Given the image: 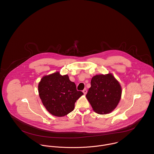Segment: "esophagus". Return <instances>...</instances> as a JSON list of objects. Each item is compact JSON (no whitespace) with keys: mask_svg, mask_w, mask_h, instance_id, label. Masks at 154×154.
I'll return each instance as SVG.
<instances>
[{"mask_svg":"<svg viewBox=\"0 0 154 154\" xmlns=\"http://www.w3.org/2000/svg\"><path fill=\"white\" fill-rule=\"evenodd\" d=\"M83 92L85 95H86L87 94V89H85L83 91Z\"/></svg>","mask_w":154,"mask_h":154,"instance_id":"obj_1","label":"esophagus"}]
</instances>
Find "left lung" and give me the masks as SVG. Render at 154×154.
<instances>
[{
  "label": "left lung",
  "instance_id": "left-lung-1",
  "mask_svg": "<svg viewBox=\"0 0 154 154\" xmlns=\"http://www.w3.org/2000/svg\"><path fill=\"white\" fill-rule=\"evenodd\" d=\"M86 95L93 110L100 115L111 113L118 105L122 95L119 82L112 73L94 76Z\"/></svg>",
  "mask_w": 154,
  "mask_h": 154
}]
</instances>
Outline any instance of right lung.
Returning <instances> with one entry per match:
<instances>
[{"mask_svg": "<svg viewBox=\"0 0 154 154\" xmlns=\"http://www.w3.org/2000/svg\"><path fill=\"white\" fill-rule=\"evenodd\" d=\"M38 93L47 110L57 117L71 112L76 101L83 95L77 91L75 84L67 74L62 75L59 71L42 77L38 84Z\"/></svg>", "mask_w": 154, "mask_h": 154, "instance_id": "1", "label": "right lung"}]
</instances>
